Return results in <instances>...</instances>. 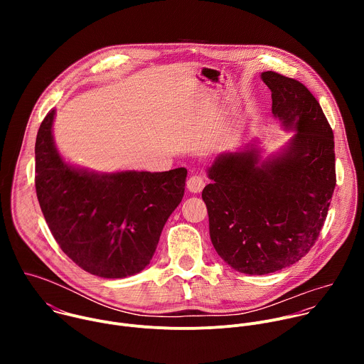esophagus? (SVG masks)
I'll list each match as a JSON object with an SVG mask.
<instances>
[{
  "instance_id": "esophagus-1",
  "label": "esophagus",
  "mask_w": 364,
  "mask_h": 364,
  "mask_svg": "<svg viewBox=\"0 0 364 364\" xmlns=\"http://www.w3.org/2000/svg\"><path fill=\"white\" fill-rule=\"evenodd\" d=\"M204 187V180L200 177V176H191L188 180H187V190L190 193H200Z\"/></svg>"
}]
</instances>
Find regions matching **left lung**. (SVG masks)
I'll list each match as a JSON object with an SVG mask.
<instances>
[{
  "mask_svg": "<svg viewBox=\"0 0 364 364\" xmlns=\"http://www.w3.org/2000/svg\"><path fill=\"white\" fill-rule=\"evenodd\" d=\"M261 77L272 92L274 117L294 136L268 160L255 144L218 155L201 193L218 255L247 275L272 274L305 256L336 187L334 135L318 100L295 79Z\"/></svg>",
  "mask_w": 364,
  "mask_h": 364,
  "instance_id": "1",
  "label": "left lung"
}]
</instances>
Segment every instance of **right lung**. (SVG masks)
<instances>
[{
    "mask_svg": "<svg viewBox=\"0 0 364 364\" xmlns=\"http://www.w3.org/2000/svg\"><path fill=\"white\" fill-rule=\"evenodd\" d=\"M55 115H46L36 138V193L51 235L92 275L141 272L181 203L187 170L95 173L70 166L55 144Z\"/></svg>",
    "mask_w": 364,
    "mask_h": 364,
    "instance_id": "add662e5",
    "label": "right lung"
}]
</instances>
